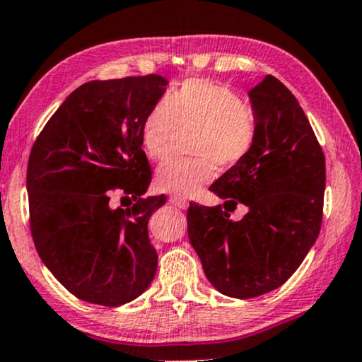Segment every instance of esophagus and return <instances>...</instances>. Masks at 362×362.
<instances>
[{
	"mask_svg": "<svg viewBox=\"0 0 362 362\" xmlns=\"http://www.w3.org/2000/svg\"><path fill=\"white\" fill-rule=\"evenodd\" d=\"M168 201H170V204H173L175 207H180V209H187V206H189L187 199L182 197V195H178V194L170 195Z\"/></svg>",
	"mask_w": 362,
	"mask_h": 362,
	"instance_id": "34e87169",
	"label": "esophagus"
}]
</instances>
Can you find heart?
<instances>
[{
	"mask_svg": "<svg viewBox=\"0 0 362 362\" xmlns=\"http://www.w3.org/2000/svg\"><path fill=\"white\" fill-rule=\"evenodd\" d=\"M178 129H195V158H167L155 184L165 192L190 195L213 180L216 168L243 161L255 146L259 119L252 105L230 86L209 80H187L149 109L141 126V144L153 160L168 153Z\"/></svg>",
	"mask_w": 362,
	"mask_h": 362,
	"instance_id": "b5f03b06",
	"label": "heart"
}]
</instances>
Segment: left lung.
<instances>
[{"mask_svg":"<svg viewBox=\"0 0 362 362\" xmlns=\"http://www.w3.org/2000/svg\"><path fill=\"white\" fill-rule=\"evenodd\" d=\"M259 119L250 155L223 173L214 207L190 202L189 240L206 277L240 300L277 289L317 242L323 218L325 156L296 97L272 74L248 91ZM249 207L240 222L230 210Z\"/></svg>","mask_w":362,"mask_h":362,"instance_id":"1","label":"left lung"}]
</instances>
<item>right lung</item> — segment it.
<instances>
[{"mask_svg":"<svg viewBox=\"0 0 362 362\" xmlns=\"http://www.w3.org/2000/svg\"><path fill=\"white\" fill-rule=\"evenodd\" d=\"M167 85L160 74L85 83L32 146V238L45 267L83 301L124 305L143 294L156 274L148 221L167 197H141L151 182L141 126ZM115 189L124 194L121 202L132 198L135 204L114 210Z\"/></svg>","mask_w":362,"mask_h":362,"instance_id":"obj_1","label":"right lung"}]
</instances>
